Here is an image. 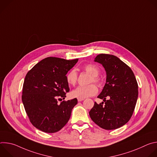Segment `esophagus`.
<instances>
[{
	"instance_id": "34e87169",
	"label": "esophagus",
	"mask_w": 157,
	"mask_h": 157,
	"mask_svg": "<svg viewBox=\"0 0 157 157\" xmlns=\"http://www.w3.org/2000/svg\"><path fill=\"white\" fill-rule=\"evenodd\" d=\"M84 99H82V98H78V102H81V101H82Z\"/></svg>"
}]
</instances>
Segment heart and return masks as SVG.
<instances>
[{"instance_id": "obj_1", "label": "heart", "mask_w": 157, "mask_h": 157, "mask_svg": "<svg viewBox=\"0 0 157 157\" xmlns=\"http://www.w3.org/2000/svg\"><path fill=\"white\" fill-rule=\"evenodd\" d=\"M84 70L86 73L91 76L90 82H94L98 84H101V80L98 76L99 74V70L98 66L94 64H89L84 67ZM77 73L75 70H72L66 75L67 82L71 85H75L77 82ZM98 91V89L96 86L91 84L85 86H78L72 91L71 94L75 98L84 99L96 95Z\"/></svg>"}]
</instances>
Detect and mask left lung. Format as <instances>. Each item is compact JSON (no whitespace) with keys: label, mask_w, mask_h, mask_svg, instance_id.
Here are the masks:
<instances>
[{"label":"left lung","mask_w":157,"mask_h":157,"mask_svg":"<svg viewBox=\"0 0 157 157\" xmlns=\"http://www.w3.org/2000/svg\"><path fill=\"white\" fill-rule=\"evenodd\" d=\"M94 61L106 72L105 84L98 96L105 104L95 102L89 116L104 129L118 128L128 122L135 109L139 93L136 78L130 67L116 56L100 54Z\"/></svg>","instance_id":"obj_1"}]
</instances>
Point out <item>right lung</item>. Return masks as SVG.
Segmentation results:
<instances>
[{
  "instance_id": "obj_1",
  "label": "right lung",
  "mask_w": 157,
  "mask_h": 157,
  "mask_svg": "<svg viewBox=\"0 0 157 157\" xmlns=\"http://www.w3.org/2000/svg\"><path fill=\"white\" fill-rule=\"evenodd\" d=\"M78 61L48 57L27 73L21 99L31 123L36 128L55 133L68 122L78 100L75 98L60 103L58 101L65 99L70 91L66 75Z\"/></svg>"
}]
</instances>
